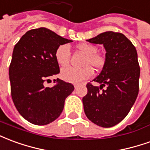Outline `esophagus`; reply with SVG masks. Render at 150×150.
Listing matches in <instances>:
<instances>
[{
    "mask_svg": "<svg viewBox=\"0 0 150 150\" xmlns=\"http://www.w3.org/2000/svg\"><path fill=\"white\" fill-rule=\"evenodd\" d=\"M73 86H74V87H75V88H77V86H78V84H73Z\"/></svg>",
    "mask_w": 150,
    "mask_h": 150,
    "instance_id": "34e87169",
    "label": "esophagus"
}]
</instances>
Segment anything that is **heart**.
Returning a JSON list of instances; mask_svg holds the SVG:
<instances>
[{
	"label": "heart",
	"mask_w": 150,
	"mask_h": 150,
	"mask_svg": "<svg viewBox=\"0 0 150 150\" xmlns=\"http://www.w3.org/2000/svg\"><path fill=\"white\" fill-rule=\"evenodd\" d=\"M77 50L85 56L81 62L84 66L81 69L67 68L61 71V77L64 80L77 83L81 81L90 78L93 75V69L91 67L97 70L103 69L105 64V58L100 54H98L97 47L91 43H81L76 46ZM56 62L61 67H67L70 62V51L69 47L63 44L57 47L55 52Z\"/></svg>",
	"instance_id": "1"
}]
</instances>
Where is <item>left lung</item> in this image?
<instances>
[{"label":"left lung","instance_id":"8db88e82","mask_svg":"<svg viewBox=\"0 0 150 150\" xmlns=\"http://www.w3.org/2000/svg\"><path fill=\"white\" fill-rule=\"evenodd\" d=\"M86 41L103 44L106 58L101 73L93 80L100 86L86 85L88 92L82 98L84 111L94 124L111 128L127 116L137 98V52L131 41L121 33L107 31ZM104 86L107 88L103 90Z\"/></svg>","mask_w":150,"mask_h":150}]
</instances>
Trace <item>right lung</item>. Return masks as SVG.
Instances as JSON below:
<instances>
[{"label":"right lung","instance_id":"1","mask_svg":"<svg viewBox=\"0 0 150 150\" xmlns=\"http://www.w3.org/2000/svg\"><path fill=\"white\" fill-rule=\"evenodd\" d=\"M71 42L41 27L27 31L14 46L9 70L11 96L20 115L31 124L46 125L56 120L74 90L73 84L58 78L56 86H44L47 79L60 73L56 50Z\"/></svg>","mask_w":150,"mask_h":150}]
</instances>
